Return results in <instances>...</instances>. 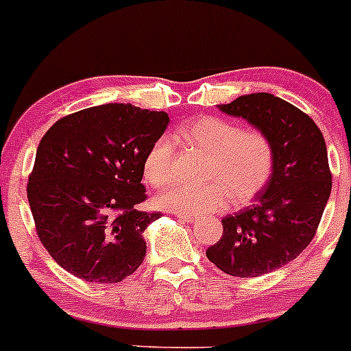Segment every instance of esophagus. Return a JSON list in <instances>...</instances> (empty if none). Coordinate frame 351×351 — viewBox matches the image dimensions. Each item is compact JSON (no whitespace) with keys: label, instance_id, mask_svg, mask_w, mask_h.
Instances as JSON below:
<instances>
[{"label":"esophagus","instance_id":"esophagus-1","mask_svg":"<svg viewBox=\"0 0 351 351\" xmlns=\"http://www.w3.org/2000/svg\"><path fill=\"white\" fill-rule=\"evenodd\" d=\"M178 217L182 221H185V223H195V221H197V216H190V214H182V213H180Z\"/></svg>","mask_w":351,"mask_h":351}]
</instances>
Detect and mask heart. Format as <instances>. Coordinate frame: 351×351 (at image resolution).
<instances>
[{
    "label": "heart",
    "mask_w": 351,
    "mask_h": 351,
    "mask_svg": "<svg viewBox=\"0 0 351 351\" xmlns=\"http://www.w3.org/2000/svg\"><path fill=\"white\" fill-rule=\"evenodd\" d=\"M180 137L207 156L204 185L176 183L158 197V204L175 213L200 216L230 206L245 204L266 189L276 165V149L261 128H238L217 117H200L180 130ZM175 145L159 137L144 159V176L152 186L171 180Z\"/></svg>",
    "instance_id": "b5f03b06"
}]
</instances>
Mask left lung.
I'll return each mask as SVG.
<instances>
[{"label": "left lung", "instance_id": "obj_1", "mask_svg": "<svg viewBox=\"0 0 351 351\" xmlns=\"http://www.w3.org/2000/svg\"><path fill=\"white\" fill-rule=\"evenodd\" d=\"M221 111L266 132L276 165L252 206L223 217V237L206 250L223 273L257 278L293 261L315 237L331 193L322 132L308 114L267 93L237 97Z\"/></svg>", "mask_w": 351, "mask_h": 351}]
</instances>
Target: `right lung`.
I'll return each instance as SVG.
<instances>
[{"label":"right lung","instance_id":"1","mask_svg":"<svg viewBox=\"0 0 351 351\" xmlns=\"http://www.w3.org/2000/svg\"><path fill=\"white\" fill-rule=\"evenodd\" d=\"M165 111L103 104L60 118L40 138L27 197L51 257L90 283H120L145 257L142 231L161 217L147 200L144 159Z\"/></svg>","mask_w":351,"mask_h":351}]
</instances>
